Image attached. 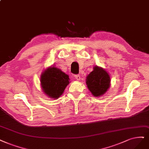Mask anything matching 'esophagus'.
Returning <instances> with one entry per match:
<instances>
[{"label":"esophagus","mask_w":149,"mask_h":149,"mask_svg":"<svg viewBox=\"0 0 149 149\" xmlns=\"http://www.w3.org/2000/svg\"><path fill=\"white\" fill-rule=\"evenodd\" d=\"M75 78L76 80H80V75L77 74V75H75Z\"/></svg>","instance_id":"obj_1"}]
</instances>
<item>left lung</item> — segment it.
<instances>
[{
    "label": "left lung",
    "instance_id": "obj_1",
    "mask_svg": "<svg viewBox=\"0 0 149 149\" xmlns=\"http://www.w3.org/2000/svg\"><path fill=\"white\" fill-rule=\"evenodd\" d=\"M110 76L102 68H94L91 72L87 76L86 85L92 95L98 97L105 93L110 86Z\"/></svg>",
    "mask_w": 149,
    "mask_h": 149
}]
</instances>
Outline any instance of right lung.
I'll use <instances>...</instances> for the list:
<instances>
[{
  "instance_id": "add662e5",
  "label": "right lung",
  "mask_w": 149,
  "mask_h": 149,
  "mask_svg": "<svg viewBox=\"0 0 149 149\" xmlns=\"http://www.w3.org/2000/svg\"><path fill=\"white\" fill-rule=\"evenodd\" d=\"M69 76L59 69L52 67L43 72L41 85L43 91L49 97L57 99L63 94L69 84Z\"/></svg>"
}]
</instances>
